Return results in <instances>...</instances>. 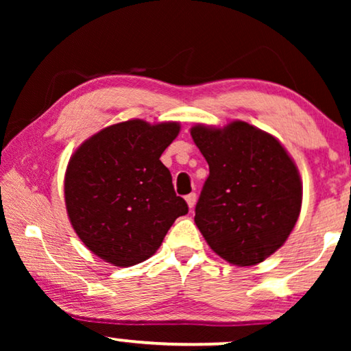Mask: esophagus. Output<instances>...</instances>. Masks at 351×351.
Instances as JSON below:
<instances>
[{
    "label": "esophagus",
    "instance_id": "34e87169",
    "mask_svg": "<svg viewBox=\"0 0 351 351\" xmlns=\"http://www.w3.org/2000/svg\"><path fill=\"white\" fill-rule=\"evenodd\" d=\"M185 201H186V204H189V208L193 209L195 204H196V193L186 195V196H185Z\"/></svg>",
    "mask_w": 351,
    "mask_h": 351
}]
</instances>
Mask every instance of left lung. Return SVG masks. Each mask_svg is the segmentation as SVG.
I'll use <instances>...</instances> for the list:
<instances>
[{"instance_id":"left-lung-1","label":"left lung","mask_w":351,"mask_h":351,"mask_svg":"<svg viewBox=\"0 0 351 351\" xmlns=\"http://www.w3.org/2000/svg\"><path fill=\"white\" fill-rule=\"evenodd\" d=\"M191 137L209 165L195 223L210 249L238 267L278 251L299 219L302 182L285 147L244 121L196 124Z\"/></svg>"}]
</instances>
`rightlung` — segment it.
<instances>
[{
	"label": "right lung",
	"instance_id": "1",
	"mask_svg": "<svg viewBox=\"0 0 351 351\" xmlns=\"http://www.w3.org/2000/svg\"><path fill=\"white\" fill-rule=\"evenodd\" d=\"M179 123L113 124L88 138L65 172L66 213L84 246L114 267L137 265L158 251L189 213L160 156Z\"/></svg>",
	"mask_w": 351,
	"mask_h": 351
}]
</instances>
